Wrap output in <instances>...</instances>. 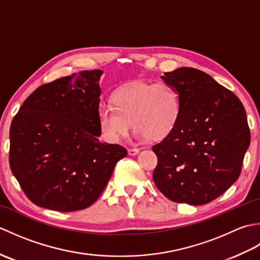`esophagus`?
I'll return each mask as SVG.
<instances>
[{"label":"esophagus","instance_id":"obj_1","mask_svg":"<svg viewBox=\"0 0 260 260\" xmlns=\"http://www.w3.org/2000/svg\"><path fill=\"white\" fill-rule=\"evenodd\" d=\"M127 152H128V155L134 156V155H137V154H139L140 150H139V148H128Z\"/></svg>","mask_w":260,"mask_h":260}]
</instances>
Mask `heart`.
Masks as SVG:
<instances>
[{"label":"heart","instance_id":"1","mask_svg":"<svg viewBox=\"0 0 260 260\" xmlns=\"http://www.w3.org/2000/svg\"><path fill=\"white\" fill-rule=\"evenodd\" d=\"M113 107L98 110V125L107 142L117 143L129 133L133 123L136 136L158 141L172 133L182 114L178 90L165 82L136 81L116 90Z\"/></svg>","mask_w":260,"mask_h":260}]
</instances>
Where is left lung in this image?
I'll return each instance as SVG.
<instances>
[{
  "label": "left lung",
  "instance_id": "1",
  "mask_svg": "<svg viewBox=\"0 0 260 260\" xmlns=\"http://www.w3.org/2000/svg\"><path fill=\"white\" fill-rule=\"evenodd\" d=\"M161 78L178 90L182 114L172 133L152 147L153 180L170 200L206 204L239 178L250 144L246 110L233 91L199 69L178 68Z\"/></svg>",
  "mask_w": 260,
  "mask_h": 260
}]
</instances>
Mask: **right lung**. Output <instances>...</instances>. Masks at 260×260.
Returning a JSON list of instances; mask_svg holds the SVG:
<instances>
[{
  "label": "right lung",
  "mask_w": 260,
  "mask_h": 260,
  "mask_svg": "<svg viewBox=\"0 0 260 260\" xmlns=\"http://www.w3.org/2000/svg\"><path fill=\"white\" fill-rule=\"evenodd\" d=\"M102 70H85L42 85L10 127V168L30 201L61 212L86 209L127 155L102 143L98 125Z\"/></svg>",
  "instance_id": "1"
}]
</instances>
